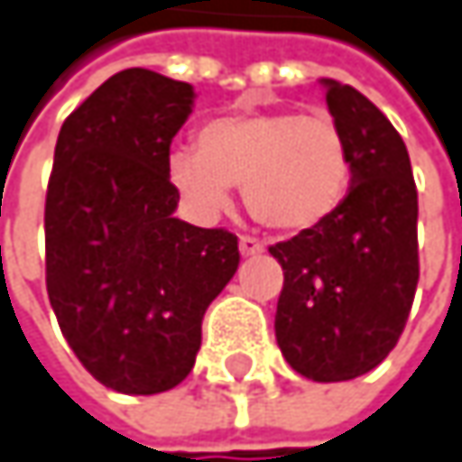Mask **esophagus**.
Returning <instances> with one entry per match:
<instances>
[{
    "mask_svg": "<svg viewBox=\"0 0 462 462\" xmlns=\"http://www.w3.org/2000/svg\"><path fill=\"white\" fill-rule=\"evenodd\" d=\"M237 245H240V254H243V256H259V254L264 251V245H262L256 237H251V235H243Z\"/></svg>",
    "mask_w": 462,
    "mask_h": 462,
    "instance_id": "obj_1",
    "label": "esophagus"
}]
</instances>
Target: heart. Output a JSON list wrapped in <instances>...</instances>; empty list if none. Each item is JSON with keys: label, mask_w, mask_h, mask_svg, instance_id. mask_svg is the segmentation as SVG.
I'll return each instance as SVG.
<instances>
[{"label": "heart", "mask_w": 462, "mask_h": 462, "mask_svg": "<svg viewBox=\"0 0 462 462\" xmlns=\"http://www.w3.org/2000/svg\"><path fill=\"white\" fill-rule=\"evenodd\" d=\"M169 182L189 208L208 219L243 188L248 214L274 232H307L344 203L352 152L330 116L293 110H243L208 121L198 147H174Z\"/></svg>", "instance_id": "obj_1"}]
</instances>
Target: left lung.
I'll use <instances>...</instances> for the list:
<instances>
[{
	"label": "left lung",
	"instance_id": "left-lung-1",
	"mask_svg": "<svg viewBox=\"0 0 462 462\" xmlns=\"http://www.w3.org/2000/svg\"><path fill=\"white\" fill-rule=\"evenodd\" d=\"M352 152L330 219L270 245L282 267L274 336L288 365L319 383L352 381L397 346L418 288V189L392 121L355 87L322 79Z\"/></svg>",
	"mask_w": 462,
	"mask_h": 462
}]
</instances>
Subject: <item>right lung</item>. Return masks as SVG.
I'll return each instance as SVG.
<instances>
[{
    "mask_svg": "<svg viewBox=\"0 0 462 462\" xmlns=\"http://www.w3.org/2000/svg\"><path fill=\"white\" fill-rule=\"evenodd\" d=\"M195 92L147 68L110 76L63 121L44 203L47 293L68 346L113 392L188 378L200 322L240 264L232 232L174 217L166 158Z\"/></svg>",
    "mask_w": 462,
    "mask_h": 462,
    "instance_id": "1",
    "label": "right lung"
}]
</instances>
